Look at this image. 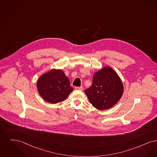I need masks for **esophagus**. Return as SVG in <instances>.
Masks as SVG:
<instances>
[{
	"label": "esophagus",
	"instance_id": "1",
	"mask_svg": "<svg viewBox=\"0 0 157 157\" xmlns=\"http://www.w3.org/2000/svg\"><path fill=\"white\" fill-rule=\"evenodd\" d=\"M75 90H80V91H82L83 90V87H75Z\"/></svg>",
	"mask_w": 157,
	"mask_h": 157
}]
</instances>
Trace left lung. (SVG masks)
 Returning a JSON list of instances; mask_svg holds the SVG:
<instances>
[{"mask_svg": "<svg viewBox=\"0 0 157 157\" xmlns=\"http://www.w3.org/2000/svg\"><path fill=\"white\" fill-rule=\"evenodd\" d=\"M123 91L119 76L113 68L106 67L94 74L93 84L85 93L95 108L103 110L113 107L121 98Z\"/></svg>", "mask_w": 157, "mask_h": 157, "instance_id": "8db88e82", "label": "left lung"}]
</instances>
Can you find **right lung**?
<instances>
[{
    "label": "right lung",
    "instance_id": "add662e5",
    "mask_svg": "<svg viewBox=\"0 0 157 157\" xmlns=\"http://www.w3.org/2000/svg\"><path fill=\"white\" fill-rule=\"evenodd\" d=\"M39 94L46 101L56 104L66 100L73 90L68 78L61 70H52L37 81Z\"/></svg>",
    "mask_w": 157,
    "mask_h": 157
}]
</instances>
